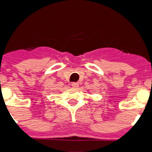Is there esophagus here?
<instances>
[{
    "mask_svg": "<svg viewBox=\"0 0 152 152\" xmlns=\"http://www.w3.org/2000/svg\"><path fill=\"white\" fill-rule=\"evenodd\" d=\"M72 87L73 88L77 89V88L79 87V84H78V83H77V82H74V83H72Z\"/></svg>",
    "mask_w": 152,
    "mask_h": 152,
    "instance_id": "1",
    "label": "esophagus"
}]
</instances>
